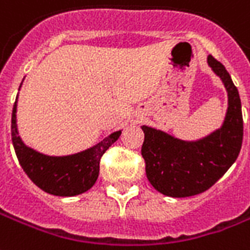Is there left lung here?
Returning <instances> with one entry per match:
<instances>
[{
  "label": "left lung",
  "mask_w": 250,
  "mask_h": 250,
  "mask_svg": "<svg viewBox=\"0 0 250 250\" xmlns=\"http://www.w3.org/2000/svg\"><path fill=\"white\" fill-rule=\"evenodd\" d=\"M207 62L228 94V108L220 128L199 140L188 142L142 125L146 178L167 197H193L208 190L232 167L241 149L244 127L239 90L222 62L211 55Z\"/></svg>",
  "instance_id": "8db88e82"
}]
</instances>
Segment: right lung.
<instances>
[{"label": "right lung", "mask_w": 250, "mask_h": 250, "mask_svg": "<svg viewBox=\"0 0 250 250\" xmlns=\"http://www.w3.org/2000/svg\"><path fill=\"white\" fill-rule=\"evenodd\" d=\"M17 102L18 97L11 114V140L19 164L28 178L43 191L57 197H74L87 191L98 178L101 157L119 139L122 129L112 132L94 146L74 155H44L26 146L19 136Z\"/></svg>", "instance_id": "obj_1"}]
</instances>
